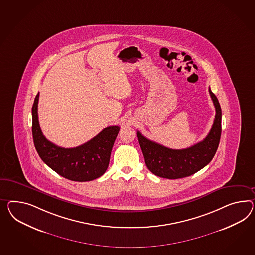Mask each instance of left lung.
<instances>
[{
  "mask_svg": "<svg viewBox=\"0 0 255 255\" xmlns=\"http://www.w3.org/2000/svg\"><path fill=\"white\" fill-rule=\"evenodd\" d=\"M209 93L216 107V116L212 128L203 141L187 149L173 150L151 141L137 131V139L145 163L152 174L169 179L182 178L195 174L212 161L221 137L222 111L218 100L210 88Z\"/></svg>",
  "mask_w": 255,
  "mask_h": 255,
  "instance_id": "obj_1",
  "label": "left lung"
}]
</instances>
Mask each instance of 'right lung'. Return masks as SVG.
Instances as JSON below:
<instances>
[{
    "label": "right lung",
    "mask_w": 255,
    "mask_h": 255,
    "mask_svg": "<svg viewBox=\"0 0 255 255\" xmlns=\"http://www.w3.org/2000/svg\"><path fill=\"white\" fill-rule=\"evenodd\" d=\"M39 93L32 106V136L41 160L60 176L72 181H91L103 176L108 167L112 148L120 128L109 126L88 142L76 148H62L46 138L38 118Z\"/></svg>",
    "instance_id": "1"
}]
</instances>
